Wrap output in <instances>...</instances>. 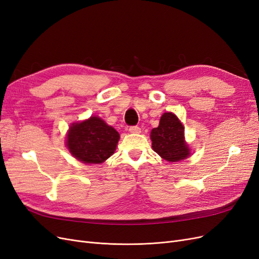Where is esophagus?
Segmentation results:
<instances>
[{"mask_svg":"<svg viewBox=\"0 0 259 259\" xmlns=\"http://www.w3.org/2000/svg\"><path fill=\"white\" fill-rule=\"evenodd\" d=\"M128 131H130L131 133H133V134H139V133L142 132V130H140L139 126H131V127L128 128Z\"/></svg>","mask_w":259,"mask_h":259,"instance_id":"esophagus-1","label":"esophagus"}]
</instances>
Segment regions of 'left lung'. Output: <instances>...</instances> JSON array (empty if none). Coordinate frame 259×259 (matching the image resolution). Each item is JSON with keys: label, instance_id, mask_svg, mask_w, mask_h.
Here are the masks:
<instances>
[{"label": "left lung", "instance_id": "obj_1", "mask_svg": "<svg viewBox=\"0 0 259 259\" xmlns=\"http://www.w3.org/2000/svg\"><path fill=\"white\" fill-rule=\"evenodd\" d=\"M150 138L153 150L168 162H179L190 155L189 146L185 142V127L174 113H163Z\"/></svg>", "mask_w": 259, "mask_h": 259}]
</instances>
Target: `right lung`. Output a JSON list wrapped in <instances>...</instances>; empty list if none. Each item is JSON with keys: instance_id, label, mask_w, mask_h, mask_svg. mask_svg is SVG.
<instances>
[{"instance_id": "add662e5", "label": "right lung", "mask_w": 259, "mask_h": 259, "mask_svg": "<svg viewBox=\"0 0 259 259\" xmlns=\"http://www.w3.org/2000/svg\"><path fill=\"white\" fill-rule=\"evenodd\" d=\"M120 135L98 116L70 125L66 144L76 160L100 164L114 153Z\"/></svg>"}]
</instances>
